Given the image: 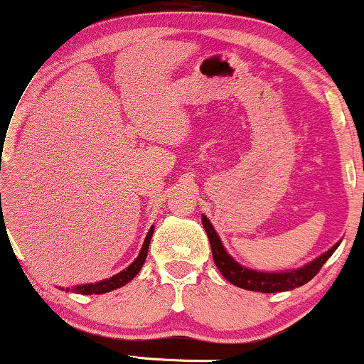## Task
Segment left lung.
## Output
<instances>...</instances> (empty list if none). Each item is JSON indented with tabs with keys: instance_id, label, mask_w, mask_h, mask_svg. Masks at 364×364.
Listing matches in <instances>:
<instances>
[{
	"instance_id": "left-lung-1",
	"label": "left lung",
	"mask_w": 364,
	"mask_h": 364,
	"mask_svg": "<svg viewBox=\"0 0 364 364\" xmlns=\"http://www.w3.org/2000/svg\"><path fill=\"white\" fill-rule=\"evenodd\" d=\"M202 224L203 228H205L208 241H210L212 257H214V263L217 265V269H219V272L223 274L229 282L246 291L282 292L296 289V287H301L306 282H310L311 279L320 272L323 263L332 257V253L336 252L337 246L341 245H333L328 252H325L313 262L303 265L301 269L287 270V272H258V270L248 269V267H243L241 263H237L231 255L225 252L223 241H220L219 235L215 232L214 225L210 224V220H208L205 215H202Z\"/></svg>"
}]
</instances>
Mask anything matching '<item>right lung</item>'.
Wrapping results in <instances>:
<instances>
[{
    "label": "right lung",
    "instance_id": "add662e5",
    "mask_svg": "<svg viewBox=\"0 0 364 364\" xmlns=\"http://www.w3.org/2000/svg\"><path fill=\"white\" fill-rule=\"evenodd\" d=\"M152 235H154V225L150 228L147 236H145L144 246H141L139 257L135 258V262H133L132 265H128L127 269L121 270L119 274L112 275V277H109V279H104V281L94 282V284H82V286H75L72 291L78 292V294H104V292H109V291L118 289V287H123L124 284H128L136 274L140 272L141 265H144L145 258H147L149 245H150V240H152ZM66 291H70V289H66Z\"/></svg>",
    "mask_w": 364,
    "mask_h": 364
}]
</instances>
